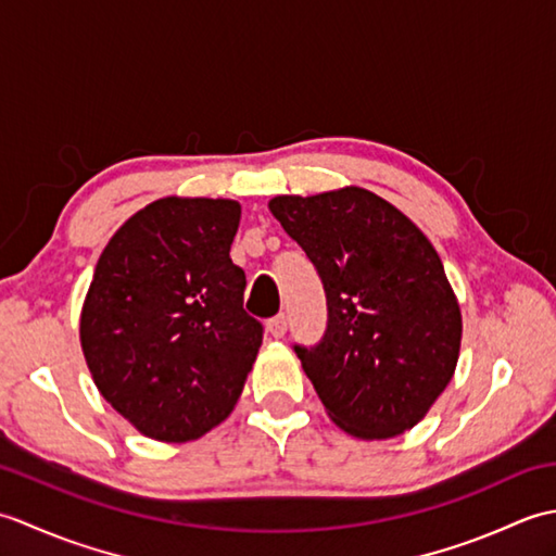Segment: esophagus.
<instances>
[{
	"label": "esophagus",
	"instance_id": "obj_1",
	"mask_svg": "<svg viewBox=\"0 0 556 556\" xmlns=\"http://www.w3.org/2000/svg\"><path fill=\"white\" fill-rule=\"evenodd\" d=\"M267 332L275 337V339H281L287 334V315L279 313L277 317H271V320H267Z\"/></svg>",
	"mask_w": 556,
	"mask_h": 556
}]
</instances>
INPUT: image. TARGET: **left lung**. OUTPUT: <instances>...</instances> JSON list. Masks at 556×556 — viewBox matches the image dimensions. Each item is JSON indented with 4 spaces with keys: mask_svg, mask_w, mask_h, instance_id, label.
Masks as SVG:
<instances>
[{
    "mask_svg": "<svg viewBox=\"0 0 556 556\" xmlns=\"http://www.w3.org/2000/svg\"><path fill=\"white\" fill-rule=\"evenodd\" d=\"M269 212L323 279L325 334L293 351L329 418L358 440L410 430L452 382L464 329L428 236L358 186L277 195Z\"/></svg>",
    "mask_w": 556,
    "mask_h": 556,
    "instance_id": "8db88e82",
    "label": "left lung"
}]
</instances>
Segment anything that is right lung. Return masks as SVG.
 Returning <instances> with one entry per match:
<instances>
[{"label":"right lung","instance_id":"1","mask_svg":"<svg viewBox=\"0 0 556 556\" xmlns=\"http://www.w3.org/2000/svg\"><path fill=\"white\" fill-rule=\"evenodd\" d=\"M241 205L160 198L116 231L80 311V346L100 394L160 442H191L233 410L263 325L243 311L231 263Z\"/></svg>","mask_w":556,"mask_h":556}]
</instances>
